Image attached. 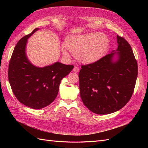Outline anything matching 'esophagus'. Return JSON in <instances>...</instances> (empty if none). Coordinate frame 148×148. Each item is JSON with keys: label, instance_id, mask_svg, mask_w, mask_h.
<instances>
[{"label": "esophagus", "instance_id": "1", "mask_svg": "<svg viewBox=\"0 0 148 148\" xmlns=\"http://www.w3.org/2000/svg\"><path fill=\"white\" fill-rule=\"evenodd\" d=\"M73 72H75V73L78 72V71H79V68H78V67L77 66H75L73 69Z\"/></svg>", "mask_w": 148, "mask_h": 148}]
</instances>
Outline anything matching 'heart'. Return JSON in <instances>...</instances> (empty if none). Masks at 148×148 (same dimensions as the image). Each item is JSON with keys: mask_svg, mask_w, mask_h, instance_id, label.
Returning a JSON list of instances; mask_svg holds the SVG:
<instances>
[{"mask_svg": "<svg viewBox=\"0 0 148 148\" xmlns=\"http://www.w3.org/2000/svg\"><path fill=\"white\" fill-rule=\"evenodd\" d=\"M65 46L80 62L92 64L106 54L109 47V39L103 33H86L69 38ZM67 49L62 47V51L66 56L69 55Z\"/></svg>", "mask_w": 148, "mask_h": 148, "instance_id": "1", "label": "heart"}]
</instances>
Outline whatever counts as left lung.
I'll return each mask as SVG.
<instances>
[{
    "label": "left lung",
    "instance_id": "8db88e82",
    "mask_svg": "<svg viewBox=\"0 0 148 148\" xmlns=\"http://www.w3.org/2000/svg\"><path fill=\"white\" fill-rule=\"evenodd\" d=\"M118 48L92 64L82 65L79 92L84 106L105 115L123 107L131 99L138 75V64L126 39L117 36ZM117 54L118 59L113 61Z\"/></svg>",
    "mask_w": 148,
    "mask_h": 148
}]
</instances>
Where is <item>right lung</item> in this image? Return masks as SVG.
<instances>
[{"label":"right lung","mask_w":148,"mask_h":148,"mask_svg":"<svg viewBox=\"0 0 148 148\" xmlns=\"http://www.w3.org/2000/svg\"><path fill=\"white\" fill-rule=\"evenodd\" d=\"M39 28L17 42L8 70L12 90L22 104L34 109L44 108L55 100L61 80L73 70V65L56 62L42 68L31 64L26 55L27 39Z\"/></svg>","instance_id":"1"}]
</instances>
